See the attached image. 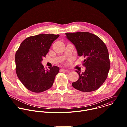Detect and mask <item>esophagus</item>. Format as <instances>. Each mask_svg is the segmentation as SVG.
Instances as JSON below:
<instances>
[{
  "label": "esophagus",
  "instance_id": "34e87169",
  "mask_svg": "<svg viewBox=\"0 0 127 127\" xmlns=\"http://www.w3.org/2000/svg\"><path fill=\"white\" fill-rule=\"evenodd\" d=\"M60 72H67V70H66L65 69H60Z\"/></svg>",
  "mask_w": 127,
  "mask_h": 127
}]
</instances>
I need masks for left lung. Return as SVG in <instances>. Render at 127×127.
Wrapping results in <instances>:
<instances>
[{"instance_id": "left-lung-1", "label": "left lung", "mask_w": 127, "mask_h": 127, "mask_svg": "<svg viewBox=\"0 0 127 127\" xmlns=\"http://www.w3.org/2000/svg\"><path fill=\"white\" fill-rule=\"evenodd\" d=\"M66 38L73 43L79 56L84 58V72L78 80L72 83L73 87L82 92H94L98 89L107 77L110 68L108 52L104 43L97 35L89 32H67Z\"/></svg>"}]
</instances>
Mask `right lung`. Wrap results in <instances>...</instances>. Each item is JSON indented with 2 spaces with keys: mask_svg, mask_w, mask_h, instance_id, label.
I'll return each mask as SVG.
<instances>
[{
  "mask_svg": "<svg viewBox=\"0 0 127 127\" xmlns=\"http://www.w3.org/2000/svg\"><path fill=\"white\" fill-rule=\"evenodd\" d=\"M59 34L41 33L24 40L15 56V71L18 78L30 91L39 93L50 88L59 71L53 66L46 70L41 62L52 43Z\"/></svg>",
  "mask_w": 127,
  "mask_h": 127,
  "instance_id": "obj_1",
  "label": "right lung"
}]
</instances>
